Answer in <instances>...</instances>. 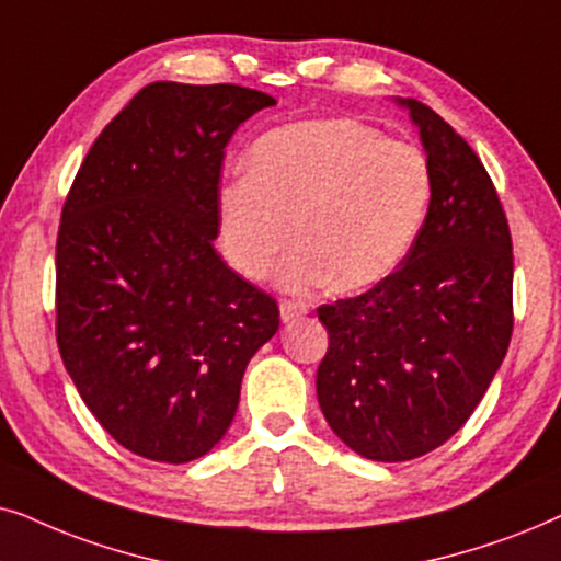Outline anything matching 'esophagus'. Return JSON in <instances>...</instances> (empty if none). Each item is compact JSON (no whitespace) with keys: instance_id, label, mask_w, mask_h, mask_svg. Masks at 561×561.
<instances>
[{"instance_id":"obj_1","label":"esophagus","mask_w":561,"mask_h":561,"mask_svg":"<svg viewBox=\"0 0 561 561\" xmlns=\"http://www.w3.org/2000/svg\"><path fill=\"white\" fill-rule=\"evenodd\" d=\"M279 316H282V323H293V320L308 316V305L295 302V300H282Z\"/></svg>"}]
</instances>
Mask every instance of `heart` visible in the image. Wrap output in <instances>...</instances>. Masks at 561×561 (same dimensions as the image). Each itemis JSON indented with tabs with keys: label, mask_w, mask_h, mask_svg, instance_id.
I'll return each mask as SVG.
<instances>
[{
	"label": "heart",
	"mask_w": 561,
	"mask_h": 561,
	"mask_svg": "<svg viewBox=\"0 0 561 561\" xmlns=\"http://www.w3.org/2000/svg\"><path fill=\"white\" fill-rule=\"evenodd\" d=\"M428 203L421 148L351 117L302 119L261 136L245 176L220 186V245L238 274L264 279L297 236L282 285L358 293L398 268Z\"/></svg>",
	"instance_id": "obj_1"
}]
</instances>
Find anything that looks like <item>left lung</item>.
Here are the masks:
<instances>
[{"label":"left lung","mask_w":561,"mask_h":561,"mask_svg":"<svg viewBox=\"0 0 561 561\" xmlns=\"http://www.w3.org/2000/svg\"><path fill=\"white\" fill-rule=\"evenodd\" d=\"M431 203L398 272L318 308L328 354L318 402L335 436L371 461L449 442L503 364L513 333V243L492 179L457 130L417 100Z\"/></svg>","instance_id":"8db88e82"}]
</instances>
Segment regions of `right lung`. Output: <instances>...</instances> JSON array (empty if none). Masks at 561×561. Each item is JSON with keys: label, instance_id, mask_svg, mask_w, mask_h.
I'll list each match as a JSON object with an SVG mask.
<instances>
[{"label": "right lung", "instance_id": "1", "mask_svg": "<svg viewBox=\"0 0 561 561\" xmlns=\"http://www.w3.org/2000/svg\"><path fill=\"white\" fill-rule=\"evenodd\" d=\"M274 96L156 81L89 148L56 243V339L104 431L184 465L226 436L251 356L279 328L218 238L228 140Z\"/></svg>", "mask_w": 561, "mask_h": 561}]
</instances>
